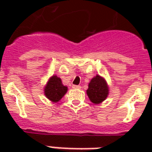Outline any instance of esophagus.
Instances as JSON below:
<instances>
[{
  "instance_id": "34e87169",
  "label": "esophagus",
  "mask_w": 152,
  "mask_h": 152,
  "mask_svg": "<svg viewBox=\"0 0 152 152\" xmlns=\"http://www.w3.org/2000/svg\"><path fill=\"white\" fill-rule=\"evenodd\" d=\"M72 88H73V89H80V86H75V85H74V86H72Z\"/></svg>"
}]
</instances>
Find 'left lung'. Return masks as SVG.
Returning a JSON list of instances; mask_svg holds the SVG:
<instances>
[{
    "instance_id": "8db88e82",
    "label": "left lung",
    "mask_w": 152,
    "mask_h": 152,
    "mask_svg": "<svg viewBox=\"0 0 152 152\" xmlns=\"http://www.w3.org/2000/svg\"><path fill=\"white\" fill-rule=\"evenodd\" d=\"M86 93L93 103L99 104L103 102L109 94L108 86L105 79L99 75L94 76L89 83V88Z\"/></svg>"
}]
</instances>
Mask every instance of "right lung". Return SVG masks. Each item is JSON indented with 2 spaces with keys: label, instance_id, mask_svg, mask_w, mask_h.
<instances>
[{
  "label": "right lung",
  "instance_id": "add662e5",
  "mask_svg": "<svg viewBox=\"0 0 152 152\" xmlns=\"http://www.w3.org/2000/svg\"><path fill=\"white\" fill-rule=\"evenodd\" d=\"M67 87L63 86L62 80L56 75H53L50 77L44 89L45 97L53 102H57L61 100V99L65 95Z\"/></svg>",
  "mask_w": 152,
  "mask_h": 152
}]
</instances>
